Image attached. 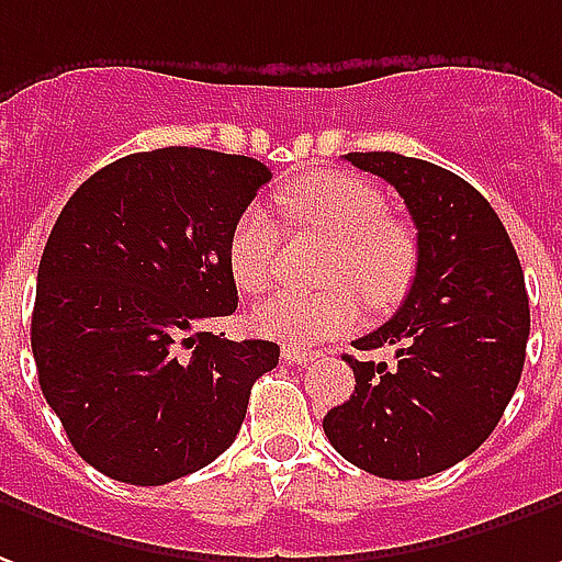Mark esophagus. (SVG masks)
<instances>
[{"label":"esophagus","instance_id":"34e87169","mask_svg":"<svg viewBox=\"0 0 562 562\" xmlns=\"http://www.w3.org/2000/svg\"><path fill=\"white\" fill-rule=\"evenodd\" d=\"M282 359L289 364H307L313 359V349L304 347H282Z\"/></svg>","mask_w":562,"mask_h":562}]
</instances>
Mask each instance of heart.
Instances as JSON below:
<instances>
[{
  "label": "heart",
  "mask_w": 562,
  "mask_h": 562,
  "mask_svg": "<svg viewBox=\"0 0 562 562\" xmlns=\"http://www.w3.org/2000/svg\"><path fill=\"white\" fill-rule=\"evenodd\" d=\"M280 203L304 234H322L331 249L322 261L319 292H280L255 307L252 325L285 344H319L352 331L362 297L376 313L402 304L417 280L419 243L392 218L383 191L359 176L316 172L282 191ZM227 261L243 292L265 294L282 270V231L265 206H249L227 243Z\"/></svg>",
  "instance_id": "heart-1"
}]
</instances>
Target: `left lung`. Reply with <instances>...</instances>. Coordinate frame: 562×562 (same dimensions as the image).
Returning a JSON list of instances; mask_svg holds the SVG:
<instances>
[{"mask_svg": "<svg viewBox=\"0 0 562 562\" xmlns=\"http://www.w3.org/2000/svg\"><path fill=\"white\" fill-rule=\"evenodd\" d=\"M352 167L386 179L417 225V280L398 313L356 349L349 402L322 429L337 453L390 481L457 465L490 438L520 383L529 337L524 270L499 215L457 172L395 151H352Z\"/></svg>", "mask_w": 562, "mask_h": 562, "instance_id": "obj_1", "label": "left lung"}]
</instances>
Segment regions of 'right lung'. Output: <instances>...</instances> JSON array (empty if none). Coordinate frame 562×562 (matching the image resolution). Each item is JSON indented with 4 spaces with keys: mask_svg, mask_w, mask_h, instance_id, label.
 I'll return each mask as SVG.
<instances>
[{
    "mask_svg": "<svg viewBox=\"0 0 562 562\" xmlns=\"http://www.w3.org/2000/svg\"><path fill=\"white\" fill-rule=\"evenodd\" d=\"M270 179L261 160L155 148L93 172L38 261L33 359L76 453L112 481L170 484L234 445L270 340L206 322L237 310L227 243Z\"/></svg>",
    "mask_w": 562,
    "mask_h": 562,
    "instance_id": "add662e5",
    "label": "right lung"
}]
</instances>
